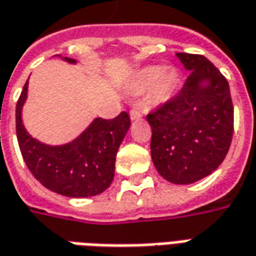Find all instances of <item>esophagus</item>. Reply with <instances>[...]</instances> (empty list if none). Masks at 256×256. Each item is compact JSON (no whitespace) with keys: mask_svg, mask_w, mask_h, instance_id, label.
Wrapping results in <instances>:
<instances>
[{"mask_svg":"<svg viewBox=\"0 0 256 256\" xmlns=\"http://www.w3.org/2000/svg\"><path fill=\"white\" fill-rule=\"evenodd\" d=\"M141 116H142V112H141L140 110L133 108V110H130V118H132V120H137V119H140Z\"/></svg>","mask_w":256,"mask_h":256,"instance_id":"esophagus-1","label":"esophagus"}]
</instances>
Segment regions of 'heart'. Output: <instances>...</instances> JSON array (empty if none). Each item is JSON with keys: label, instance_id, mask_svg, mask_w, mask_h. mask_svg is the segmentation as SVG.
<instances>
[{"label": "heart", "instance_id": "1", "mask_svg": "<svg viewBox=\"0 0 256 256\" xmlns=\"http://www.w3.org/2000/svg\"><path fill=\"white\" fill-rule=\"evenodd\" d=\"M178 87V74L172 68L162 66H146L134 74L130 83V90L133 92L146 91L148 102L158 105L168 101L176 92Z\"/></svg>", "mask_w": 256, "mask_h": 256}]
</instances>
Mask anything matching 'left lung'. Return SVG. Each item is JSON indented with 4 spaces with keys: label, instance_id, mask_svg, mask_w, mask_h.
<instances>
[{
    "label": "left lung",
    "instance_id": "8db88e82",
    "mask_svg": "<svg viewBox=\"0 0 256 256\" xmlns=\"http://www.w3.org/2000/svg\"><path fill=\"white\" fill-rule=\"evenodd\" d=\"M190 74L174 97L146 115L151 156L158 173L191 184L216 170L233 138L234 110L228 78L204 55L178 52Z\"/></svg>",
    "mask_w": 256,
    "mask_h": 256
}]
</instances>
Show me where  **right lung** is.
I'll use <instances>...</instances> for the list:
<instances>
[{
	"mask_svg": "<svg viewBox=\"0 0 256 256\" xmlns=\"http://www.w3.org/2000/svg\"><path fill=\"white\" fill-rule=\"evenodd\" d=\"M64 60L76 62L72 58ZM28 80L16 104V136L28 170L46 188L60 196L84 198L101 194L115 176L116 154L130 128L128 112L114 119H94L69 144L46 146L23 126L22 106L28 97Z\"/></svg>",
	"mask_w": 256,
	"mask_h": 256,
	"instance_id": "add662e5",
	"label": "right lung"
}]
</instances>
